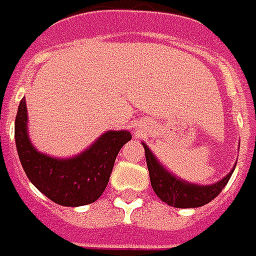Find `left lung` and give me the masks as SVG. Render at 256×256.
Wrapping results in <instances>:
<instances>
[{
    "mask_svg": "<svg viewBox=\"0 0 256 256\" xmlns=\"http://www.w3.org/2000/svg\"><path fill=\"white\" fill-rule=\"evenodd\" d=\"M142 144L144 148L150 183H152L154 193L158 196L161 201L175 208H197V206L208 204L228 184L236 168L234 164L226 176L211 184L188 182V180H183L182 178L176 176L171 171H168L166 166L156 158V156L148 148V144L144 142H142Z\"/></svg>",
    "mask_w": 256,
    "mask_h": 256,
    "instance_id": "left-lung-1",
    "label": "left lung"
}]
</instances>
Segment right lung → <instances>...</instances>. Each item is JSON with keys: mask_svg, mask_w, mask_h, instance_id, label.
Returning <instances> with one entry per match:
<instances>
[{"mask_svg": "<svg viewBox=\"0 0 256 256\" xmlns=\"http://www.w3.org/2000/svg\"><path fill=\"white\" fill-rule=\"evenodd\" d=\"M131 132L108 130L90 148L73 157H52L38 152L28 136V116L24 98L15 120V142L28 180L50 200L63 206L95 202L108 186L117 154Z\"/></svg>", "mask_w": 256, "mask_h": 256, "instance_id": "add662e5", "label": "right lung"}]
</instances>
